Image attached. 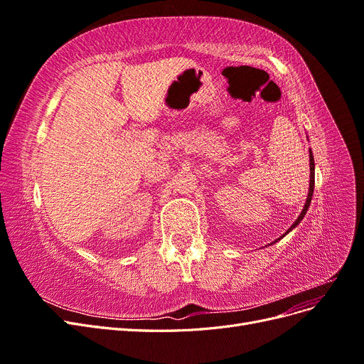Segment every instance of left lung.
<instances>
[{"label":"left lung","instance_id":"1","mask_svg":"<svg viewBox=\"0 0 364 364\" xmlns=\"http://www.w3.org/2000/svg\"><path fill=\"white\" fill-rule=\"evenodd\" d=\"M313 191H314V158H313V153H311V150H310V191H308V197H306V203H305V206H304V209H302V213H301V215L299 217H297V220H296V222L291 225V228L287 230V232H285V234H289L290 232V230L293 229V228H296L297 225H299L301 223V220L304 218V215L306 214V211H308V208H310V203H311V197H313ZM284 234V235H285ZM282 235V237H284ZM281 237V238H282ZM279 240V238H278ZM277 240V241H278Z\"/></svg>","mask_w":364,"mask_h":364}]
</instances>
